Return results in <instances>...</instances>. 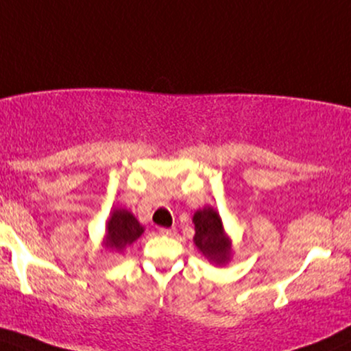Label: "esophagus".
Masks as SVG:
<instances>
[{
  "mask_svg": "<svg viewBox=\"0 0 351 351\" xmlns=\"http://www.w3.org/2000/svg\"><path fill=\"white\" fill-rule=\"evenodd\" d=\"M159 234L166 236V237L176 236V229L174 228H161V229H159Z\"/></svg>",
  "mask_w": 351,
  "mask_h": 351,
  "instance_id": "34e87169",
  "label": "esophagus"
}]
</instances>
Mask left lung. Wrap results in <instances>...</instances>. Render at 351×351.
<instances>
[{
	"instance_id": "obj_1",
	"label": "left lung",
	"mask_w": 351,
	"mask_h": 351,
	"mask_svg": "<svg viewBox=\"0 0 351 351\" xmlns=\"http://www.w3.org/2000/svg\"><path fill=\"white\" fill-rule=\"evenodd\" d=\"M192 223L195 224L193 244L206 261L216 267H224L231 261L232 241L226 231L218 210L213 206H203L193 213Z\"/></svg>"
}]
</instances>
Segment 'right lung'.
Listing matches in <instances>:
<instances>
[{
	"label": "right lung",
	"mask_w": 351,
	"mask_h": 351,
	"mask_svg": "<svg viewBox=\"0 0 351 351\" xmlns=\"http://www.w3.org/2000/svg\"><path fill=\"white\" fill-rule=\"evenodd\" d=\"M145 232V226L136 216L127 208H114L106 223V232L102 237V250L122 254Z\"/></svg>",
	"instance_id": "obj_1"
}]
</instances>
